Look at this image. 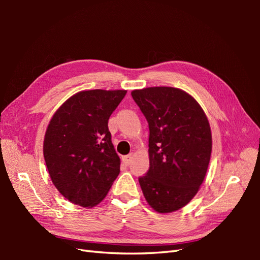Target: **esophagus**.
<instances>
[{
	"label": "esophagus",
	"mask_w": 260,
	"mask_h": 260,
	"mask_svg": "<svg viewBox=\"0 0 260 260\" xmlns=\"http://www.w3.org/2000/svg\"><path fill=\"white\" fill-rule=\"evenodd\" d=\"M132 159H133V154H128V155L121 157V161H123L125 165H129L132 163Z\"/></svg>",
	"instance_id": "esophagus-1"
}]
</instances>
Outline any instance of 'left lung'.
Instances as JSON below:
<instances>
[{
    "mask_svg": "<svg viewBox=\"0 0 260 260\" xmlns=\"http://www.w3.org/2000/svg\"><path fill=\"white\" fill-rule=\"evenodd\" d=\"M132 97L150 128V170L139 179L143 194L156 212H174L194 198L206 178L212 151L207 115L179 88H143Z\"/></svg>",
    "mask_w": 260,
    "mask_h": 260,
    "instance_id": "1",
    "label": "left lung"
}]
</instances>
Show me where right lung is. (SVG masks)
<instances>
[{
    "mask_svg": "<svg viewBox=\"0 0 260 260\" xmlns=\"http://www.w3.org/2000/svg\"><path fill=\"white\" fill-rule=\"evenodd\" d=\"M127 90H82L53 114L43 141L52 183L71 203L91 208L107 196L120 171L108 119Z\"/></svg>",
    "mask_w": 260,
    "mask_h": 260,
    "instance_id": "add662e5",
    "label": "right lung"
}]
</instances>
